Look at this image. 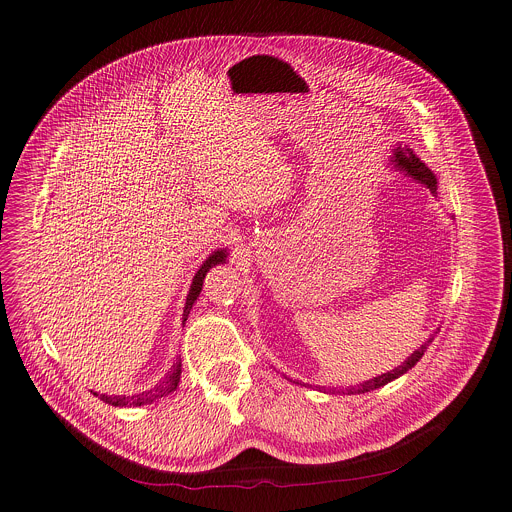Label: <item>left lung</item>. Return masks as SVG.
I'll return each mask as SVG.
<instances>
[{"mask_svg": "<svg viewBox=\"0 0 512 512\" xmlns=\"http://www.w3.org/2000/svg\"><path fill=\"white\" fill-rule=\"evenodd\" d=\"M393 170H397V172H401V174H405L407 178H411V180H415L417 184H423L425 188H429V192L433 194V196H437V178H435V174L415 156V152L411 150V148H407V145H397V148L393 150V156H391V164H389ZM431 340H433V334L417 348V350H413V354L411 356H407V360H403V364H399V367H395L393 371H389V373H383V375H379V377H373V379H369V381H364V383H360V385H354V387H342V389H338V387H322V391L326 393H346V395H360V393H369V391H375V389H381V387H385L387 383H391V381H395V379H399L401 375H405L409 369H413L415 364L419 362V358L423 356V352L427 350V346L431 344ZM298 385H302V383H298Z\"/></svg>", "mask_w": 512, "mask_h": 512, "instance_id": "left-lung-1", "label": "left lung"}]
</instances>
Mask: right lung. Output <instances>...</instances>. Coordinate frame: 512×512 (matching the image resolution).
Here are the masks:
<instances>
[{
    "label": "right lung",
    "instance_id": "obj_1",
    "mask_svg": "<svg viewBox=\"0 0 512 512\" xmlns=\"http://www.w3.org/2000/svg\"><path fill=\"white\" fill-rule=\"evenodd\" d=\"M227 255H229L227 249H216V251H212V253L206 257V261L200 265V269L194 273V279H192V283H190L188 296H186V304H184V314H182L184 322L188 320V314H190L194 302H196L198 296H200L206 273H208L214 265L225 263V261H227ZM180 375H182V360H176V362L172 364V369L166 373V377H164L158 385H154L152 389H148V391L131 395V397H125V395H99V393H95V395H97L101 401H105V403H109V405H113V407H141V405H150V403H154V401H158V399H162V397L174 393V391L178 389V385H180Z\"/></svg>",
    "mask_w": 512,
    "mask_h": 512
}]
</instances>
